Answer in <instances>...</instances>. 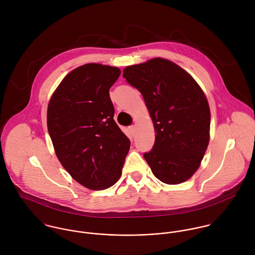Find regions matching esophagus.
Wrapping results in <instances>:
<instances>
[{
    "label": "esophagus",
    "instance_id": "34e87169",
    "mask_svg": "<svg viewBox=\"0 0 255 255\" xmlns=\"http://www.w3.org/2000/svg\"><path fill=\"white\" fill-rule=\"evenodd\" d=\"M128 129H129V131L133 134V133H134V130H135V126H130V127H128Z\"/></svg>",
    "mask_w": 255,
    "mask_h": 255
}]
</instances>
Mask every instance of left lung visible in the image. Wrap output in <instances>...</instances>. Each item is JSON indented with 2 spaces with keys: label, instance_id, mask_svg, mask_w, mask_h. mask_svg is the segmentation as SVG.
<instances>
[{
  "label": "left lung",
  "instance_id": "left-lung-1",
  "mask_svg": "<svg viewBox=\"0 0 255 255\" xmlns=\"http://www.w3.org/2000/svg\"><path fill=\"white\" fill-rule=\"evenodd\" d=\"M123 73L141 92L153 122L155 142L144 153L153 175L167 184L189 180L210 139L211 115L203 90L189 73L163 58L128 66Z\"/></svg>",
  "mask_w": 255,
  "mask_h": 255
}]
</instances>
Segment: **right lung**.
<instances>
[{
	"instance_id": "obj_1",
	"label": "right lung",
	"mask_w": 255,
	"mask_h": 255,
	"mask_svg": "<svg viewBox=\"0 0 255 255\" xmlns=\"http://www.w3.org/2000/svg\"><path fill=\"white\" fill-rule=\"evenodd\" d=\"M121 70L85 64L68 73L52 94L47 127L55 153L67 172L92 190L119 181L130 141L114 120L111 86Z\"/></svg>"
}]
</instances>
